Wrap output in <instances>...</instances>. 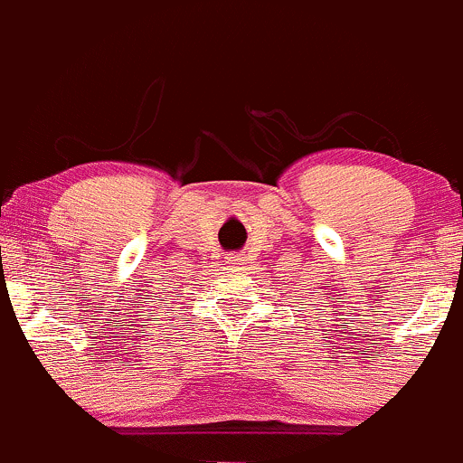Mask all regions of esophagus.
Masks as SVG:
<instances>
[{"label": "esophagus", "mask_w": 463, "mask_h": 463, "mask_svg": "<svg viewBox=\"0 0 463 463\" xmlns=\"http://www.w3.org/2000/svg\"><path fill=\"white\" fill-rule=\"evenodd\" d=\"M226 261L232 266V269H244L248 260H246L244 255H241V252H237V255H235V252H232V255L226 257Z\"/></svg>", "instance_id": "esophagus-1"}]
</instances>
